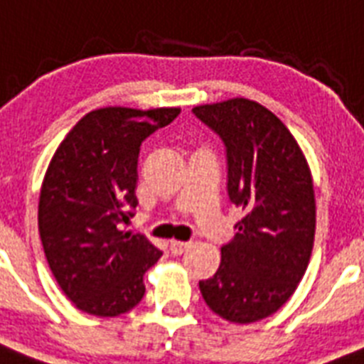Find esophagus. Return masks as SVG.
Masks as SVG:
<instances>
[{
    "label": "esophagus",
    "instance_id": "1",
    "mask_svg": "<svg viewBox=\"0 0 364 364\" xmlns=\"http://www.w3.org/2000/svg\"><path fill=\"white\" fill-rule=\"evenodd\" d=\"M192 246V242H181V240H172L170 242V252L173 253V255H181V253L187 252L188 248Z\"/></svg>",
    "mask_w": 364,
    "mask_h": 364
}]
</instances>
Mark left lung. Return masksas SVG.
<instances>
[{
    "mask_svg": "<svg viewBox=\"0 0 364 364\" xmlns=\"http://www.w3.org/2000/svg\"><path fill=\"white\" fill-rule=\"evenodd\" d=\"M192 112L224 142L229 200L242 210L216 274L200 281L201 296L229 322H259L287 304L309 264L316 225L309 164L261 103L233 97Z\"/></svg>",
    "mask_w": 364,
    "mask_h": 364,
    "instance_id": "obj_1",
    "label": "left lung"
}]
</instances>
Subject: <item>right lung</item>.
I'll list each match as a JSON object with an SVG mask.
<instances>
[{
  "label": "right lung",
  "mask_w": 364,
  "mask_h": 364,
  "mask_svg": "<svg viewBox=\"0 0 364 364\" xmlns=\"http://www.w3.org/2000/svg\"><path fill=\"white\" fill-rule=\"evenodd\" d=\"M179 112V107L96 109L73 125L51 159L38 233L55 279L83 313L118 316L144 296V274L163 252L122 225L139 205L140 144Z\"/></svg>",
  "instance_id": "1"
}]
</instances>
